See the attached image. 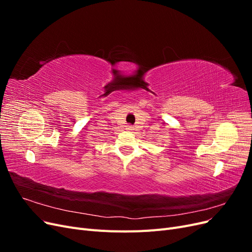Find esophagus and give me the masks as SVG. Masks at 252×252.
I'll return each instance as SVG.
<instances>
[{"instance_id": "34e87169", "label": "esophagus", "mask_w": 252, "mask_h": 252, "mask_svg": "<svg viewBox=\"0 0 252 252\" xmlns=\"http://www.w3.org/2000/svg\"><path fill=\"white\" fill-rule=\"evenodd\" d=\"M127 130H129V131H131V130H133V127L132 126H127Z\"/></svg>"}]
</instances>
